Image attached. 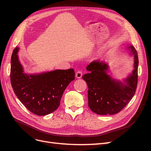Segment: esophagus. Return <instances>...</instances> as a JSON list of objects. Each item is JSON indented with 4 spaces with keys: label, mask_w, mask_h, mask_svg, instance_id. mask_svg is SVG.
<instances>
[{
    "label": "esophagus",
    "mask_w": 151,
    "mask_h": 151,
    "mask_svg": "<svg viewBox=\"0 0 151 151\" xmlns=\"http://www.w3.org/2000/svg\"><path fill=\"white\" fill-rule=\"evenodd\" d=\"M82 76H83V72H82L81 71H77L76 72V78L77 79H80L82 77Z\"/></svg>",
    "instance_id": "1"
}]
</instances>
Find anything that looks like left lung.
Wrapping results in <instances>:
<instances>
[{
	"mask_svg": "<svg viewBox=\"0 0 151 151\" xmlns=\"http://www.w3.org/2000/svg\"><path fill=\"white\" fill-rule=\"evenodd\" d=\"M134 57V70L121 81L108 74L109 65L104 61L94 60L87 66L89 73L83 76L88 86V105L94 113L101 115H114L127 106L135 94L138 81L139 59L132 45L126 47Z\"/></svg>",
	"mask_w": 151,
	"mask_h": 151,
	"instance_id": "1",
	"label": "left lung"
}]
</instances>
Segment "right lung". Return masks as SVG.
Returning a JSON list of instances; mask_svg holds the SVG:
<instances>
[{
  "label": "right lung",
  "mask_w": 151,
  "mask_h": 151,
  "mask_svg": "<svg viewBox=\"0 0 151 151\" xmlns=\"http://www.w3.org/2000/svg\"><path fill=\"white\" fill-rule=\"evenodd\" d=\"M19 50H14L11 57L10 76L14 92L31 112L39 116L48 115L58 108L65 89L75 79L74 70L27 74L19 60Z\"/></svg>",
  "instance_id": "add662e5"
}]
</instances>
